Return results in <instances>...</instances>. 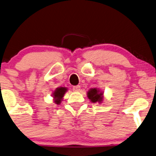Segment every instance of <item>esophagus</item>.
<instances>
[{"label": "esophagus", "mask_w": 156, "mask_h": 156, "mask_svg": "<svg viewBox=\"0 0 156 156\" xmlns=\"http://www.w3.org/2000/svg\"><path fill=\"white\" fill-rule=\"evenodd\" d=\"M80 86H76L73 87V91H75V92H78V91L80 90Z\"/></svg>", "instance_id": "obj_1"}]
</instances>
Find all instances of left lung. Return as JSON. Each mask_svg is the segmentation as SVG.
<instances>
[{
	"label": "left lung",
	"mask_w": 156,
	"mask_h": 156,
	"mask_svg": "<svg viewBox=\"0 0 156 156\" xmlns=\"http://www.w3.org/2000/svg\"><path fill=\"white\" fill-rule=\"evenodd\" d=\"M87 96L92 103H101L103 101V92L98 88H90L87 93Z\"/></svg>",
	"instance_id": "1"
}]
</instances>
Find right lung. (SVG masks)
Segmentation results:
<instances>
[{
  "label": "right lung",
  "mask_w": 156,
  "mask_h": 156,
  "mask_svg": "<svg viewBox=\"0 0 156 156\" xmlns=\"http://www.w3.org/2000/svg\"><path fill=\"white\" fill-rule=\"evenodd\" d=\"M68 91V88L66 87H58L53 91V97L54 100V103L59 105L63 101V98L65 93Z\"/></svg>",
  "instance_id": "obj_1"
}]
</instances>
